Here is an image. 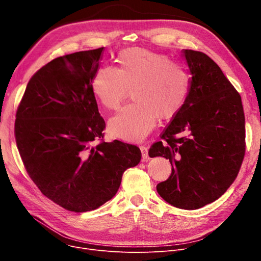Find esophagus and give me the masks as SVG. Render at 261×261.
Wrapping results in <instances>:
<instances>
[{"instance_id": "1", "label": "esophagus", "mask_w": 261, "mask_h": 261, "mask_svg": "<svg viewBox=\"0 0 261 261\" xmlns=\"http://www.w3.org/2000/svg\"><path fill=\"white\" fill-rule=\"evenodd\" d=\"M140 149L142 151V159L144 162H147L150 158L148 155V148L146 146H140Z\"/></svg>"}]
</instances>
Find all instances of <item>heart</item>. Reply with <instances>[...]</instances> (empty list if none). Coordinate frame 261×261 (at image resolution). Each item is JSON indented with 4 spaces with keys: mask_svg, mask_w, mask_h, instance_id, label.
I'll list each match as a JSON object with an SVG mask.
<instances>
[{
    "mask_svg": "<svg viewBox=\"0 0 261 261\" xmlns=\"http://www.w3.org/2000/svg\"><path fill=\"white\" fill-rule=\"evenodd\" d=\"M117 61L118 68H98L92 90L100 105L113 111L132 89L134 101L110 119L109 129L123 141L141 142L152 131L159 115L169 118L180 111L189 92V75L167 55L141 47L121 50Z\"/></svg>",
    "mask_w": 261,
    "mask_h": 261,
    "instance_id": "1",
    "label": "heart"
}]
</instances>
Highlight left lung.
Masks as SVG:
<instances>
[{
  "instance_id": "left-lung-1",
  "label": "left lung",
  "mask_w": 261,
  "mask_h": 261,
  "mask_svg": "<svg viewBox=\"0 0 261 261\" xmlns=\"http://www.w3.org/2000/svg\"><path fill=\"white\" fill-rule=\"evenodd\" d=\"M184 56L193 75L187 98L148 153L172 166L156 185L159 195L177 208L197 210L220 198L237 177L245 119L240 95L218 64L202 51L185 49Z\"/></svg>"
}]
</instances>
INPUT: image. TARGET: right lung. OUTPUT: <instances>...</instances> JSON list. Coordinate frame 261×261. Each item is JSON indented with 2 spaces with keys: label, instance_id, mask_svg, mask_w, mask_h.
<instances>
[{
  "label": "right lung",
  "instance_id": "add662e5",
  "mask_svg": "<svg viewBox=\"0 0 261 261\" xmlns=\"http://www.w3.org/2000/svg\"><path fill=\"white\" fill-rule=\"evenodd\" d=\"M102 50L43 65L30 79L16 114L15 138L27 173L47 199L75 213L111 200L122 173L142 158L135 145L103 141L106 122L92 90Z\"/></svg>",
  "mask_w": 261,
  "mask_h": 261
}]
</instances>
